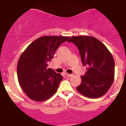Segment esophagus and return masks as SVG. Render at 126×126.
<instances>
[{
    "instance_id": "34e87169",
    "label": "esophagus",
    "mask_w": 126,
    "mask_h": 126,
    "mask_svg": "<svg viewBox=\"0 0 126 126\" xmlns=\"http://www.w3.org/2000/svg\"><path fill=\"white\" fill-rule=\"evenodd\" d=\"M66 75H67V76H69V77H72V76H73V74H69V73H66Z\"/></svg>"
}]
</instances>
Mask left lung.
<instances>
[{
  "mask_svg": "<svg viewBox=\"0 0 126 126\" xmlns=\"http://www.w3.org/2000/svg\"><path fill=\"white\" fill-rule=\"evenodd\" d=\"M68 41L77 46L82 64L87 66L78 91L90 98L103 96L114 79L115 64L111 53L102 42L91 36H74Z\"/></svg>",
  "mask_w": 126,
  "mask_h": 126,
  "instance_id": "1",
  "label": "left lung"
}]
</instances>
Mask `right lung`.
I'll return each instance as SVG.
<instances>
[{
  "label": "right lung",
  "mask_w": 126,
  "mask_h": 126,
  "mask_svg": "<svg viewBox=\"0 0 126 126\" xmlns=\"http://www.w3.org/2000/svg\"><path fill=\"white\" fill-rule=\"evenodd\" d=\"M69 37L43 36L30 44L17 65L19 83L26 95L35 101H44L55 94L63 79L60 73L48 68L47 63Z\"/></svg>",
  "instance_id": "add662e5"
}]
</instances>
